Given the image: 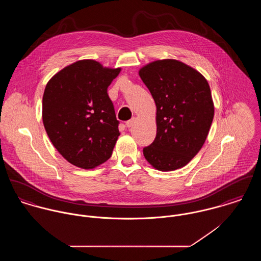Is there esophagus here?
<instances>
[{
	"instance_id": "obj_1",
	"label": "esophagus",
	"mask_w": 261,
	"mask_h": 261,
	"mask_svg": "<svg viewBox=\"0 0 261 261\" xmlns=\"http://www.w3.org/2000/svg\"><path fill=\"white\" fill-rule=\"evenodd\" d=\"M135 121H136V119H135V118H132V119L127 120V121L125 122V124H126L127 127H132V126L135 124Z\"/></svg>"
}]
</instances>
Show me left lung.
Instances as JSON below:
<instances>
[{"mask_svg": "<svg viewBox=\"0 0 261 261\" xmlns=\"http://www.w3.org/2000/svg\"><path fill=\"white\" fill-rule=\"evenodd\" d=\"M139 74L156 107V136L144 155L162 172L183 168L203 147L213 121L208 81L175 59L150 62Z\"/></svg>", "mask_w": 261, "mask_h": 261, "instance_id": "8db88e82", "label": "left lung"}]
</instances>
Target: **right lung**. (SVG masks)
Instances as JSON below:
<instances>
[{"mask_svg":"<svg viewBox=\"0 0 261 261\" xmlns=\"http://www.w3.org/2000/svg\"><path fill=\"white\" fill-rule=\"evenodd\" d=\"M120 68L79 60L54 75L42 100L46 133L59 153L81 169H93L112 156L119 136L108 87Z\"/></svg>","mask_w":261,"mask_h":261,"instance_id":"obj_1","label":"right lung"}]
</instances>
